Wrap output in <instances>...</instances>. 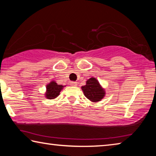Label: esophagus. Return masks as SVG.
Masks as SVG:
<instances>
[{
    "label": "esophagus",
    "mask_w": 156,
    "mask_h": 156,
    "mask_svg": "<svg viewBox=\"0 0 156 156\" xmlns=\"http://www.w3.org/2000/svg\"><path fill=\"white\" fill-rule=\"evenodd\" d=\"M70 84L72 86H76V85H77V83H76V82H74V81H71Z\"/></svg>",
    "instance_id": "obj_1"
}]
</instances>
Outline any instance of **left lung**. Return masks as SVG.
I'll use <instances>...</instances> for the list:
<instances>
[{
	"label": "left lung",
	"instance_id": "8db88e82",
	"mask_svg": "<svg viewBox=\"0 0 156 156\" xmlns=\"http://www.w3.org/2000/svg\"><path fill=\"white\" fill-rule=\"evenodd\" d=\"M86 83V85L83 86L81 88L87 98L94 102L100 101L103 98L105 92L96 78H89Z\"/></svg>",
	"mask_w": 156,
	"mask_h": 156
}]
</instances>
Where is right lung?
I'll return each mask as SVG.
<instances>
[{
  "label": "right lung",
  "mask_w": 156,
  "mask_h": 156,
  "mask_svg": "<svg viewBox=\"0 0 156 156\" xmlns=\"http://www.w3.org/2000/svg\"><path fill=\"white\" fill-rule=\"evenodd\" d=\"M63 87L61 84H57L54 81H52L47 85L46 97L48 99H54L58 96Z\"/></svg>",
  "instance_id": "obj_1"
}]
</instances>
